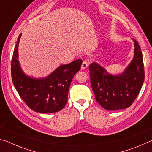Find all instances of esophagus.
<instances>
[{
    "label": "esophagus",
    "instance_id": "34e87169",
    "mask_svg": "<svg viewBox=\"0 0 152 152\" xmlns=\"http://www.w3.org/2000/svg\"><path fill=\"white\" fill-rule=\"evenodd\" d=\"M89 65V61L88 60H84L82 64V68L86 69L88 67Z\"/></svg>",
    "mask_w": 152,
    "mask_h": 152
}]
</instances>
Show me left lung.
I'll return each instance as SVG.
<instances>
[{
    "mask_svg": "<svg viewBox=\"0 0 152 152\" xmlns=\"http://www.w3.org/2000/svg\"><path fill=\"white\" fill-rule=\"evenodd\" d=\"M133 41L134 58L123 74L112 76L96 63L89 66L95 99L104 109L116 110L128 108L141 91L145 78L143 56L138 42Z\"/></svg>",
    "mask_w": 152,
    "mask_h": 152,
    "instance_id": "8db88e82",
    "label": "left lung"
}]
</instances>
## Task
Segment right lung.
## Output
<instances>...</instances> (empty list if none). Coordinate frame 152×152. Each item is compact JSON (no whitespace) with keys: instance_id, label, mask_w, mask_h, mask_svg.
<instances>
[{"instance_id":"1","label":"right lung","mask_w":152,"mask_h":152,"mask_svg":"<svg viewBox=\"0 0 152 152\" xmlns=\"http://www.w3.org/2000/svg\"><path fill=\"white\" fill-rule=\"evenodd\" d=\"M18 37L11 60V77L13 84L23 99L31 109L41 113L60 111L68 101L72 80L81 67L82 61L77 60L61 65L48 78L34 79L25 75L18 61Z\"/></svg>"}]
</instances>
